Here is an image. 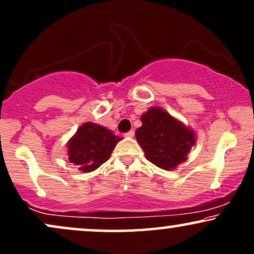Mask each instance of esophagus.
I'll list each match as a JSON object with an SVG mask.
<instances>
[{"mask_svg":"<svg viewBox=\"0 0 254 254\" xmlns=\"http://www.w3.org/2000/svg\"><path fill=\"white\" fill-rule=\"evenodd\" d=\"M133 136H135V131H133V130L127 131V132L125 133V137H129V138H132Z\"/></svg>","mask_w":254,"mask_h":254,"instance_id":"obj_1","label":"esophagus"}]
</instances>
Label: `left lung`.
<instances>
[{"instance_id": "obj_1", "label": "left lung", "mask_w": 254, "mask_h": 254, "mask_svg": "<svg viewBox=\"0 0 254 254\" xmlns=\"http://www.w3.org/2000/svg\"><path fill=\"white\" fill-rule=\"evenodd\" d=\"M136 139L151 164L173 170L186 160L194 144L193 131L159 107H151L141 117Z\"/></svg>"}]
</instances>
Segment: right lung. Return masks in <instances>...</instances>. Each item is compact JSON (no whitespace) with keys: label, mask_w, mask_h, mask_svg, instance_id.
Segmentation results:
<instances>
[{"label":"right lung","mask_w":254,"mask_h":254,"mask_svg":"<svg viewBox=\"0 0 254 254\" xmlns=\"http://www.w3.org/2000/svg\"><path fill=\"white\" fill-rule=\"evenodd\" d=\"M118 141L121 138L106 127L93 123L81 125L68 143L69 161L84 173L97 170L109 160Z\"/></svg>","instance_id":"add662e5"}]
</instances>
